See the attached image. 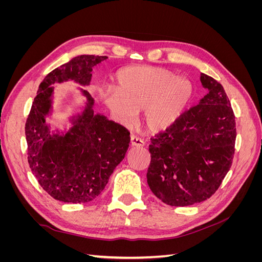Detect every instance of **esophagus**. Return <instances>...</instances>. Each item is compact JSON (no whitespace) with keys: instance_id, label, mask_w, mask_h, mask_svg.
I'll return each instance as SVG.
<instances>
[{"instance_id":"obj_1","label":"esophagus","mask_w":262,"mask_h":262,"mask_svg":"<svg viewBox=\"0 0 262 262\" xmlns=\"http://www.w3.org/2000/svg\"><path fill=\"white\" fill-rule=\"evenodd\" d=\"M130 143L132 146H136V147H142L144 146V142L142 141L141 139L134 137V136H131L130 138Z\"/></svg>"}]
</instances>
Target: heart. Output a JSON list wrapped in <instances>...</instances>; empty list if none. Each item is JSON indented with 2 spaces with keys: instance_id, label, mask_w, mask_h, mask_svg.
Listing matches in <instances>:
<instances>
[{
  "instance_id": "heart-1",
  "label": "heart",
  "mask_w": 262,
  "mask_h": 262,
  "mask_svg": "<svg viewBox=\"0 0 262 262\" xmlns=\"http://www.w3.org/2000/svg\"><path fill=\"white\" fill-rule=\"evenodd\" d=\"M116 84H101L97 97L114 120L133 122L141 109V123L152 133L168 130L184 115L192 99V85L169 71L148 66L118 71Z\"/></svg>"
}]
</instances>
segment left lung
Segmentation results:
<instances>
[{
	"mask_svg": "<svg viewBox=\"0 0 262 262\" xmlns=\"http://www.w3.org/2000/svg\"><path fill=\"white\" fill-rule=\"evenodd\" d=\"M208 94L165 133L150 139L147 184L171 207L200 203L215 193L235 152V116L217 81L202 73Z\"/></svg>",
	"mask_w": 262,
	"mask_h": 262,
	"instance_id": "8db88e82",
	"label": "left lung"
}]
</instances>
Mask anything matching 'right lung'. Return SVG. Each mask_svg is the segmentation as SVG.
<instances>
[{
    "label": "right lung",
    "instance_id": "right-lung-1",
    "mask_svg": "<svg viewBox=\"0 0 262 262\" xmlns=\"http://www.w3.org/2000/svg\"><path fill=\"white\" fill-rule=\"evenodd\" d=\"M104 55L82 54L54 69L39 85L25 133L28 163L39 185L55 200L68 203L93 201L105 189L130 143V132L101 114L94 113L95 100L77 88L83 106L73 113L63 129H52L54 83L72 81L91 84L92 69L105 61Z\"/></svg>",
    "mask_w": 262,
    "mask_h": 262
}]
</instances>
